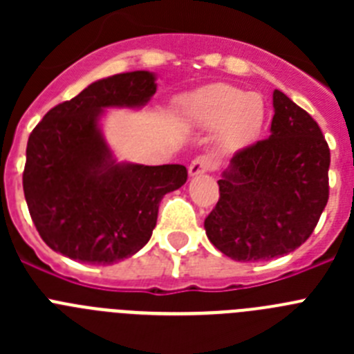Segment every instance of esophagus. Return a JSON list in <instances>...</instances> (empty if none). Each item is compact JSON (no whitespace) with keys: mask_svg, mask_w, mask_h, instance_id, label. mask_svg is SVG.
<instances>
[{"mask_svg":"<svg viewBox=\"0 0 354 354\" xmlns=\"http://www.w3.org/2000/svg\"><path fill=\"white\" fill-rule=\"evenodd\" d=\"M212 168H214V162H212V159L209 158V156H198V158L193 159V161L189 162L187 171H189L192 177H196V175L207 174V171H211Z\"/></svg>","mask_w":354,"mask_h":354,"instance_id":"34e87169","label":"esophagus"}]
</instances>
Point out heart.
Masks as SVG:
<instances>
[{
    "label": "heart",
    "instance_id": "obj_1",
    "mask_svg": "<svg viewBox=\"0 0 354 354\" xmlns=\"http://www.w3.org/2000/svg\"><path fill=\"white\" fill-rule=\"evenodd\" d=\"M187 122L216 129V150L234 154L261 138L266 124V102L261 93L246 92L227 83H214L183 99Z\"/></svg>",
    "mask_w": 354,
    "mask_h": 354
}]
</instances>
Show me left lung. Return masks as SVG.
Masks as SVG:
<instances>
[{
	"instance_id": "8db88e82",
	"label": "left lung",
	"mask_w": 354,
	"mask_h": 354,
	"mask_svg": "<svg viewBox=\"0 0 354 354\" xmlns=\"http://www.w3.org/2000/svg\"><path fill=\"white\" fill-rule=\"evenodd\" d=\"M273 108L270 138L234 154L204 221L212 245L239 262L294 252L328 204L330 149L321 127L280 90Z\"/></svg>"
}]
</instances>
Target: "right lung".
I'll return each mask as SVG.
<instances>
[{"instance_id":"1","label":"right lung","mask_w":354,"mask_h":354,"mask_svg":"<svg viewBox=\"0 0 354 354\" xmlns=\"http://www.w3.org/2000/svg\"><path fill=\"white\" fill-rule=\"evenodd\" d=\"M156 93L149 71L88 84L31 131L23 189L44 243L72 261L109 266L149 243L159 202L187 179L183 165L117 162L101 129L106 108H142Z\"/></svg>"}]
</instances>
